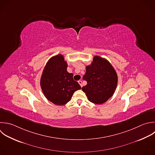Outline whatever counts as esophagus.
Segmentation results:
<instances>
[{"label":"esophagus","instance_id":"obj_1","mask_svg":"<svg viewBox=\"0 0 155 155\" xmlns=\"http://www.w3.org/2000/svg\"><path fill=\"white\" fill-rule=\"evenodd\" d=\"M78 83L80 84L81 87H82V81H78Z\"/></svg>","mask_w":155,"mask_h":155}]
</instances>
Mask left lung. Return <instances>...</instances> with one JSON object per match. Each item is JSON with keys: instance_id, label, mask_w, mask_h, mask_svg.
<instances>
[{"instance_id": "left-lung-1", "label": "left lung", "mask_w": 155, "mask_h": 155, "mask_svg": "<svg viewBox=\"0 0 155 155\" xmlns=\"http://www.w3.org/2000/svg\"><path fill=\"white\" fill-rule=\"evenodd\" d=\"M83 79L87 84L82 88V91L90 102L96 104H103L111 97L117 83V74L112 65L97 56L92 64L86 67Z\"/></svg>"}]
</instances>
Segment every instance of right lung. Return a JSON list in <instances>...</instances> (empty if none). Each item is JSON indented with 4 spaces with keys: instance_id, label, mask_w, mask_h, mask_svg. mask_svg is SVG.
Listing matches in <instances>:
<instances>
[{
    "instance_id": "1",
    "label": "right lung",
    "mask_w": 155,
    "mask_h": 155,
    "mask_svg": "<svg viewBox=\"0 0 155 155\" xmlns=\"http://www.w3.org/2000/svg\"><path fill=\"white\" fill-rule=\"evenodd\" d=\"M67 68L64 56L59 54L48 61L42 73V91L47 99L56 105H65L71 100L74 92L81 88L73 79V74L69 73Z\"/></svg>"
}]
</instances>
